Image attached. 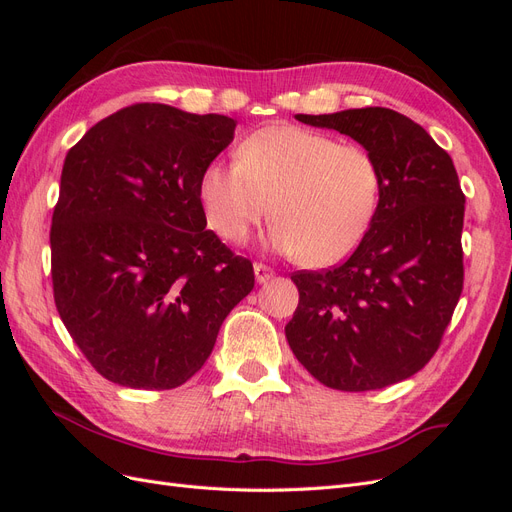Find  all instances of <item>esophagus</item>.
<instances>
[{"mask_svg":"<svg viewBox=\"0 0 512 512\" xmlns=\"http://www.w3.org/2000/svg\"><path fill=\"white\" fill-rule=\"evenodd\" d=\"M254 273H256V282H258V284L269 282L271 277L275 275V271H273L271 267H267V265H262V262H256V265H254Z\"/></svg>","mask_w":512,"mask_h":512,"instance_id":"esophagus-1","label":"esophagus"}]
</instances>
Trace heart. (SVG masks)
I'll list each match as a JSON object with an SVG mask.
<instances>
[{"instance_id": "obj_1", "label": "heart", "mask_w": 512, "mask_h": 512, "mask_svg": "<svg viewBox=\"0 0 512 512\" xmlns=\"http://www.w3.org/2000/svg\"><path fill=\"white\" fill-rule=\"evenodd\" d=\"M209 226L245 243L271 203L277 250L327 267L350 256L374 224L382 170L363 145L327 132L273 123L250 134L237 162H211L198 179Z\"/></svg>"}]
</instances>
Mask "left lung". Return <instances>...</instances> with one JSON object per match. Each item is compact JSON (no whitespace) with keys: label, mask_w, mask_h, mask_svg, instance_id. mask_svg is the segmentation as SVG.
<instances>
[{"label":"left lung","mask_w":512,"mask_h":512,"mask_svg":"<svg viewBox=\"0 0 512 512\" xmlns=\"http://www.w3.org/2000/svg\"><path fill=\"white\" fill-rule=\"evenodd\" d=\"M297 119L348 134L371 151L382 170V198L346 262L290 275L299 305L286 339L329 389H384L421 371L442 344L463 290L466 196L451 156L391 108Z\"/></svg>","instance_id":"8db88e82"}]
</instances>
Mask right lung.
Here are the masks:
<instances>
[{
    "label": "right lung",
    "mask_w": 512,
    "mask_h": 512,
    "mask_svg": "<svg viewBox=\"0 0 512 512\" xmlns=\"http://www.w3.org/2000/svg\"><path fill=\"white\" fill-rule=\"evenodd\" d=\"M235 119L141 102L66 156L51 224L53 299L98 374L170 391L205 365L254 288L252 262L207 230L198 179Z\"/></svg>",
    "instance_id": "obj_1"
}]
</instances>
